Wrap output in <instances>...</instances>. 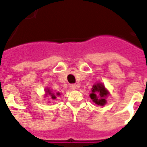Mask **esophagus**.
Here are the masks:
<instances>
[{
	"instance_id": "esophagus-1",
	"label": "esophagus",
	"mask_w": 147,
	"mask_h": 147,
	"mask_svg": "<svg viewBox=\"0 0 147 147\" xmlns=\"http://www.w3.org/2000/svg\"><path fill=\"white\" fill-rule=\"evenodd\" d=\"M70 88L71 90H76V84H71Z\"/></svg>"
}]
</instances>
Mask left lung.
Listing matches in <instances>:
<instances>
[{"mask_svg": "<svg viewBox=\"0 0 147 147\" xmlns=\"http://www.w3.org/2000/svg\"><path fill=\"white\" fill-rule=\"evenodd\" d=\"M109 91L105 89V86L101 83H96L93 86L90 98L95 104L98 105H105L106 103V97L109 95Z\"/></svg>", "mask_w": 147, "mask_h": 147, "instance_id": "obj_1", "label": "left lung"}]
</instances>
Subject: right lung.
<instances>
[{
	"label": "right lung",
	"mask_w": 147,
	"mask_h": 147,
	"mask_svg": "<svg viewBox=\"0 0 147 147\" xmlns=\"http://www.w3.org/2000/svg\"><path fill=\"white\" fill-rule=\"evenodd\" d=\"M45 95L48 96L49 95L50 97H51L52 99H56V98H57V96H59L61 95V94L58 92L57 93V94H55V93H53V91H51V90L48 89V88H46V90H45Z\"/></svg>",
	"instance_id": "1"
}]
</instances>
